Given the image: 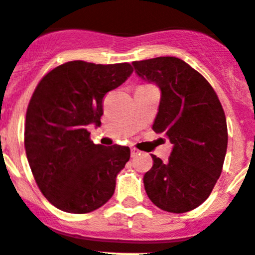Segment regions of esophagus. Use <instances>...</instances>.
Wrapping results in <instances>:
<instances>
[{
  "mask_svg": "<svg viewBox=\"0 0 255 255\" xmlns=\"http://www.w3.org/2000/svg\"><path fill=\"white\" fill-rule=\"evenodd\" d=\"M138 153H140V151H138L137 148L131 147V156H132V157H135V156L138 155Z\"/></svg>",
  "mask_w": 255,
  "mask_h": 255,
  "instance_id": "34e87169",
  "label": "esophagus"
}]
</instances>
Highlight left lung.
<instances>
[{"label":"left lung","instance_id":"1","mask_svg":"<svg viewBox=\"0 0 255 255\" xmlns=\"http://www.w3.org/2000/svg\"><path fill=\"white\" fill-rule=\"evenodd\" d=\"M141 79L161 90L152 128L173 143L167 162L151 155L143 176L148 198L161 210L185 213L202 205L223 168L228 143L226 115L210 83L176 57L132 62Z\"/></svg>","mask_w":255,"mask_h":255}]
</instances>
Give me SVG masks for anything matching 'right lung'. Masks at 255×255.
<instances>
[{
  "label": "right lung",
  "instance_id": "obj_1",
  "mask_svg": "<svg viewBox=\"0 0 255 255\" xmlns=\"http://www.w3.org/2000/svg\"><path fill=\"white\" fill-rule=\"evenodd\" d=\"M131 73L128 63L73 60L48 72L34 89L24 124L26 155L43 196L60 211L93 212L114 195L130 148L95 145L87 127L102 124L105 94Z\"/></svg>",
  "mask_w": 255,
  "mask_h": 255
}]
</instances>
